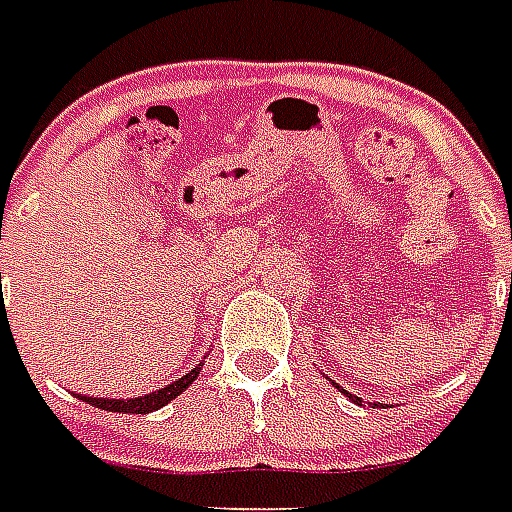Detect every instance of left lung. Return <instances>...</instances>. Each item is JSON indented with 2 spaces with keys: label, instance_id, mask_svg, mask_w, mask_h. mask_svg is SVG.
Segmentation results:
<instances>
[{
  "label": "left lung",
  "instance_id": "1",
  "mask_svg": "<svg viewBox=\"0 0 512 512\" xmlns=\"http://www.w3.org/2000/svg\"><path fill=\"white\" fill-rule=\"evenodd\" d=\"M333 384H335V381H333ZM335 389H338V392H343V395L349 397L351 403H357V405H362V397H357V395H351V392H346V389H343V386H338V384H335ZM370 405H376V403H370Z\"/></svg>",
  "mask_w": 512,
  "mask_h": 512
}]
</instances>
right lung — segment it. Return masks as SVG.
Returning <instances> with one entry per match:
<instances>
[{
    "instance_id": "1",
    "label": "right lung",
    "mask_w": 512,
    "mask_h": 512,
    "mask_svg": "<svg viewBox=\"0 0 512 512\" xmlns=\"http://www.w3.org/2000/svg\"><path fill=\"white\" fill-rule=\"evenodd\" d=\"M204 370V362H198L193 370H187L185 376L177 378V381H171L158 392H150V395L142 397H128V400H112V397H91V395H77L80 400H85L88 405H96L101 411H112V413H152L163 408V405H169L174 397H179L185 392L187 386L193 384L198 373Z\"/></svg>"
}]
</instances>
